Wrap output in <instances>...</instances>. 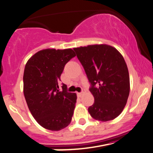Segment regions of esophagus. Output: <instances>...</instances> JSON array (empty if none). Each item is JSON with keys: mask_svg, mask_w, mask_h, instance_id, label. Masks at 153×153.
Here are the masks:
<instances>
[{"mask_svg": "<svg viewBox=\"0 0 153 153\" xmlns=\"http://www.w3.org/2000/svg\"><path fill=\"white\" fill-rule=\"evenodd\" d=\"M85 93V90H83L82 89V91L80 92V93H78V97H81V95H82V93Z\"/></svg>", "mask_w": 153, "mask_h": 153, "instance_id": "34e87169", "label": "esophagus"}]
</instances>
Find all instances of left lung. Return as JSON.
I'll return each mask as SVG.
<instances>
[{"instance_id":"obj_1","label":"left lung","mask_w":153,"mask_h":153,"mask_svg":"<svg viewBox=\"0 0 153 153\" xmlns=\"http://www.w3.org/2000/svg\"><path fill=\"white\" fill-rule=\"evenodd\" d=\"M79 61L91 84L94 103L88 108L93 118L115 119L122 113L130 93V78L126 62L115 48L93 45L75 48Z\"/></svg>"}]
</instances>
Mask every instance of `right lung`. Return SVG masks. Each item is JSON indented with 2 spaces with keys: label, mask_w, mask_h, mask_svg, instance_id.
<instances>
[{
  "label": "right lung",
  "mask_w": 153,
  "mask_h": 153,
  "mask_svg": "<svg viewBox=\"0 0 153 153\" xmlns=\"http://www.w3.org/2000/svg\"><path fill=\"white\" fill-rule=\"evenodd\" d=\"M72 49H45L27 60L23 74V93L27 107L38 124L58 131L71 123L77 96L59 82L65 64L74 58Z\"/></svg>",
  "instance_id": "1"
}]
</instances>
